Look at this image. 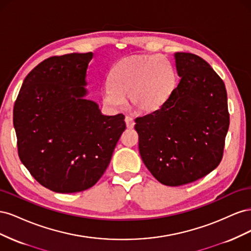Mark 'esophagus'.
I'll return each mask as SVG.
<instances>
[{
	"instance_id": "obj_1",
	"label": "esophagus",
	"mask_w": 251,
	"mask_h": 251,
	"mask_svg": "<svg viewBox=\"0 0 251 251\" xmlns=\"http://www.w3.org/2000/svg\"><path fill=\"white\" fill-rule=\"evenodd\" d=\"M125 121H126V126L127 128H133L135 123H134V119L130 116H126L125 118Z\"/></svg>"
}]
</instances>
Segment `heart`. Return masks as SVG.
Here are the masks:
<instances>
[{
  "instance_id": "heart-1",
  "label": "heart",
  "mask_w": 251,
  "mask_h": 251,
  "mask_svg": "<svg viewBox=\"0 0 251 251\" xmlns=\"http://www.w3.org/2000/svg\"><path fill=\"white\" fill-rule=\"evenodd\" d=\"M111 83L102 91V103L110 110L125 107L126 97L141 113L160 109L177 86V75L169 58L160 54L121 59L111 72Z\"/></svg>"
}]
</instances>
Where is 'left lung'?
Wrapping results in <instances>:
<instances>
[{
	"instance_id": "left-lung-1",
	"label": "left lung",
	"mask_w": 251,
	"mask_h": 251,
	"mask_svg": "<svg viewBox=\"0 0 251 251\" xmlns=\"http://www.w3.org/2000/svg\"><path fill=\"white\" fill-rule=\"evenodd\" d=\"M181 77L162 107L135 119L139 153L151 174L169 186L203 178L222 160L229 127L223 80L200 56L175 53Z\"/></svg>"
}]
</instances>
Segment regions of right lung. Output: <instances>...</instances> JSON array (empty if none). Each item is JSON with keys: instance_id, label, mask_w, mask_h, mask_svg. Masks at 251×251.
I'll return each mask as SVG.
<instances>
[{"instance_id": "1", "label": "right lung", "mask_w": 251, "mask_h": 251, "mask_svg": "<svg viewBox=\"0 0 251 251\" xmlns=\"http://www.w3.org/2000/svg\"><path fill=\"white\" fill-rule=\"evenodd\" d=\"M92 52L52 56L23 81L13 108L22 163L50 191H86L100 179L126 128L125 116L102 115L87 100Z\"/></svg>"}]
</instances>
